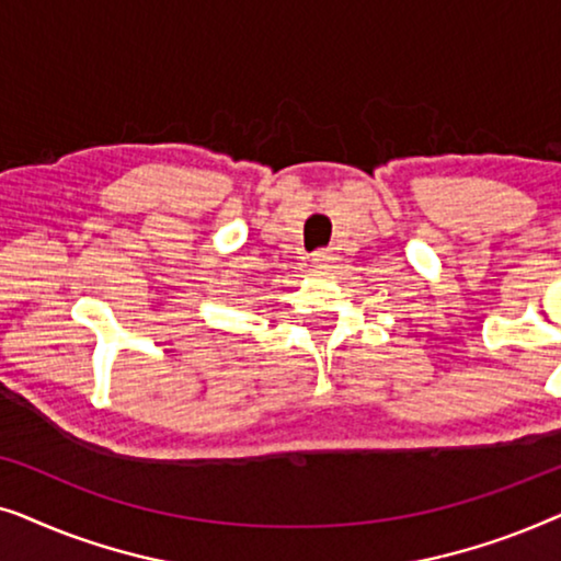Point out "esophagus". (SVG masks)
Segmentation results:
<instances>
[{"label": "esophagus", "mask_w": 561, "mask_h": 561, "mask_svg": "<svg viewBox=\"0 0 561 561\" xmlns=\"http://www.w3.org/2000/svg\"><path fill=\"white\" fill-rule=\"evenodd\" d=\"M332 250H317L311 255V267L313 271H329L332 267Z\"/></svg>", "instance_id": "1"}]
</instances>
